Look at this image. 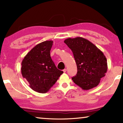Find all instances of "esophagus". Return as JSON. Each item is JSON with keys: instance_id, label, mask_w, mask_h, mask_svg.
<instances>
[{"instance_id": "obj_1", "label": "esophagus", "mask_w": 123, "mask_h": 123, "mask_svg": "<svg viewBox=\"0 0 123 123\" xmlns=\"http://www.w3.org/2000/svg\"><path fill=\"white\" fill-rule=\"evenodd\" d=\"M66 71H67V69H64L63 70V72L64 73H66Z\"/></svg>"}]
</instances>
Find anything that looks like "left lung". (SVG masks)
<instances>
[{
  "instance_id": "8db88e82",
  "label": "left lung",
  "mask_w": 123,
  "mask_h": 123,
  "mask_svg": "<svg viewBox=\"0 0 123 123\" xmlns=\"http://www.w3.org/2000/svg\"><path fill=\"white\" fill-rule=\"evenodd\" d=\"M64 42L72 50L78 72L72 80L84 90L97 87L107 70V60L103 52L87 39L68 38Z\"/></svg>"
}]
</instances>
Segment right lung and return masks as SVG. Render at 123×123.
Returning a JSON list of instances; mask_svg holds the SVG:
<instances>
[{
  "instance_id": "1",
  "label": "right lung",
  "mask_w": 123,
  "mask_h": 123,
  "mask_svg": "<svg viewBox=\"0 0 123 123\" xmlns=\"http://www.w3.org/2000/svg\"><path fill=\"white\" fill-rule=\"evenodd\" d=\"M53 41H45L33 48L22 62V76L33 90L40 93L48 92L63 71L58 69L50 57Z\"/></svg>"
}]
</instances>
